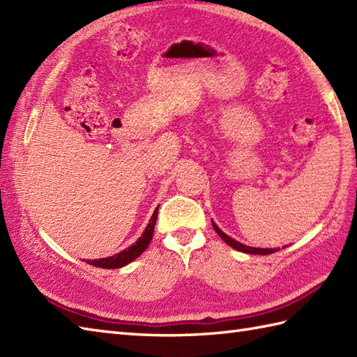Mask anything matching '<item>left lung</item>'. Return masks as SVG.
Returning <instances> with one entry per match:
<instances>
[{"mask_svg":"<svg viewBox=\"0 0 357 357\" xmlns=\"http://www.w3.org/2000/svg\"><path fill=\"white\" fill-rule=\"evenodd\" d=\"M213 229H215V231L219 234V236H221L224 241H225V244H229L230 247H233V248H236L238 252H242V253H250V255H271V253H275V252H278L276 248H255V247H248V245H244V244H241V242H238V241H234L233 238H230V236H227V234L224 233V231H221L219 230V227L213 222Z\"/></svg>","mask_w":357,"mask_h":357,"instance_id":"left-lung-1","label":"left lung"}]
</instances>
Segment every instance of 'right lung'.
<instances>
[{
  "instance_id": "1",
  "label": "right lung",
  "mask_w": 357,
  "mask_h": 357,
  "mask_svg": "<svg viewBox=\"0 0 357 357\" xmlns=\"http://www.w3.org/2000/svg\"><path fill=\"white\" fill-rule=\"evenodd\" d=\"M158 208H159V206L153 211V215H151L150 222L146 227L144 233L141 234V238L136 241L133 245L127 247L126 250H123V252H119V253L113 255V256L102 257V259L87 261V264L95 265V267H100V268H121V267H124V265L135 261L141 253L146 252V248L149 247L151 238H153V230H155V224H156V219H158Z\"/></svg>"
}]
</instances>
